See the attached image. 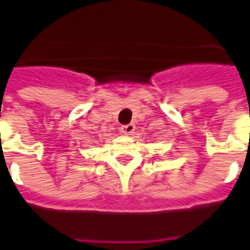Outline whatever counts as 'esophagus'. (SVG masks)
Masks as SVG:
<instances>
[{"instance_id":"1","label":"esophagus","mask_w":250,"mask_h":250,"mask_svg":"<svg viewBox=\"0 0 250 250\" xmlns=\"http://www.w3.org/2000/svg\"><path fill=\"white\" fill-rule=\"evenodd\" d=\"M134 130H135V125L134 124H126V125H123L120 127V131L125 135H130V134L134 133Z\"/></svg>"}]
</instances>
